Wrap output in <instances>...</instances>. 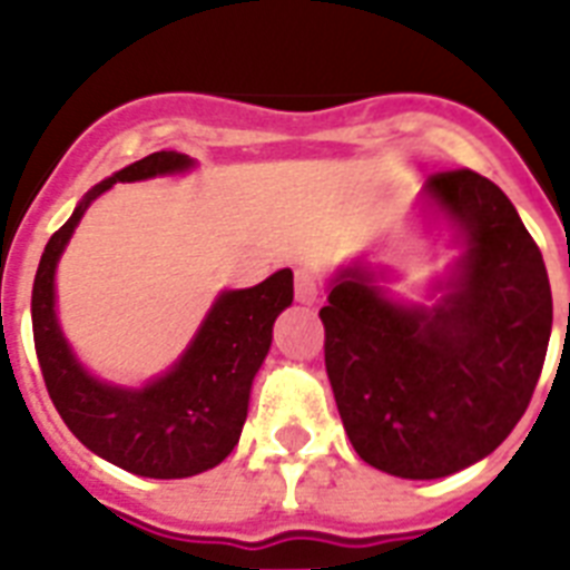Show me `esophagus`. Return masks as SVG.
<instances>
[{
	"label": "esophagus",
	"instance_id": "obj_1",
	"mask_svg": "<svg viewBox=\"0 0 570 570\" xmlns=\"http://www.w3.org/2000/svg\"><path fill=\"white\" fill-rule=\"evenodd\" d=\"M320 295H322V289L311 272H298V275H295V302L316 304L320 302Z\"/></svg>",
	"mask_w": 570,
	"mask_h": 570
}]
</instances>
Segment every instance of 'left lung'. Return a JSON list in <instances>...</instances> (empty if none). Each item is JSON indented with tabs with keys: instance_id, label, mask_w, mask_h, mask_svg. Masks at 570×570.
Instances as JSON below:
<instances>
[{
	"instance_id": "1",
	"label": "left lung",
	"mask_w": 570,
	"mask_h": 570,
	"mask_svg": "<svg viewBox=\"0 0 570 570\" xmlns=\"http://www.w3.org/2000/svg\"><path fill=\"white\" fill-rule=\"evenodd\" d=\"M425 195L468 242L441 304L390 302L352 266L320 311L348 441L402 479L450 476L491 455L530 405L553 328L548 268L503 189L455 168L432 174Z\"/></svg>"
}]
</instances>
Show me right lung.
Segmentation results:
<instances>
[{"label":"right lung","mask_w":570,"mask_h":570,"mask_svg":"<svg viewBox=\"0 0 570 570\" xmlns=\"http://www.w3.org/2000/svg\"><path fill=\"white\" fill-rule=\"evenodd\" d=\"M186 168H191L189 156L159 150L94 186L49 236L31 286L35 352L56 411L100 459L150 479L195 476L230 455L248 416L250 381L272 346V325L293 304L289 268L250 289L222 293L171 373L141 390L102 384L76 364L56 320V263L76 224L94 197L115 183Z\"/></svg>","instance_id":"right-lung-1"}]
</instances>
